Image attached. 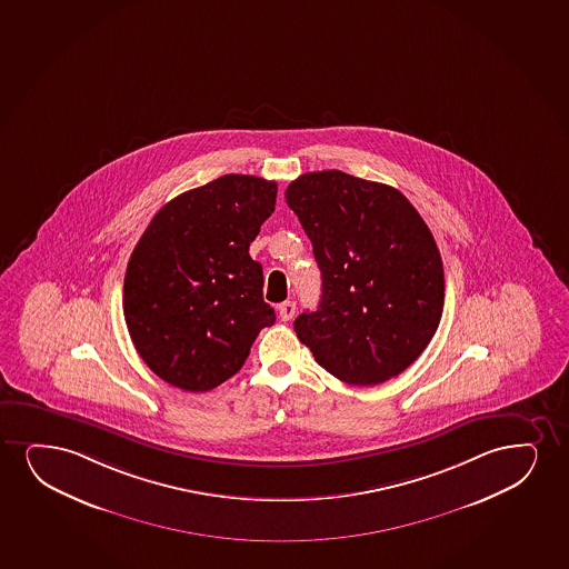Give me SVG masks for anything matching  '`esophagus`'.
I'll return each instance as SVG.
<instances>
[{"mask_svg":"<svg viewBox=\"0 0 569 569\" xmlns=\"http://www.w3.org/2000/svg\"><path fill=\"white\" fill-rule=\"evenodd\" d=\"M296 313V303L290 302H282L281 306H279V317H281V321H290L292 317H295Z\"/></svg>","mask_w":569,"mask_h":569,"instance_id":"1","label":"esophagus"}]
</instances>
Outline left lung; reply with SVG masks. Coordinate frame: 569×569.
Here are the masks:
<instances>
[{"instance_id":"obj_1","label":"left lung","mask_w":569,"mask_h":569,"mask_svg":"<svg viewBox=\"0 0 569 569\" xmlns=\"http://www.w3.org/2000/svg\"><path fill=\"white\" fill-rule=\"evenodd\" d=\"M321 269V302L296 317L298 339L340 381L371 387L418 360L445 306V269L431 230L396 188L342 171L288 184Z\"/></svg>"}]
</instances>
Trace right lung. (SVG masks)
<instances>
[{"label":"right lung","mask_w":569,"mask_h":569,"mask_svg":"<svg viewBox=\"0 0 569 569\" xmlns=\"http://www.w3.org/2000/svg\"><path fill=\"white\" fill-rule=\"evenodd\" d=\"M277 182L224 174L167 202L127 266L122 311L137 352L159 379L206 392L238 373L274 323L250 242L274 211Z\"/></svg>","instance_id":"1"}]
</instances>
